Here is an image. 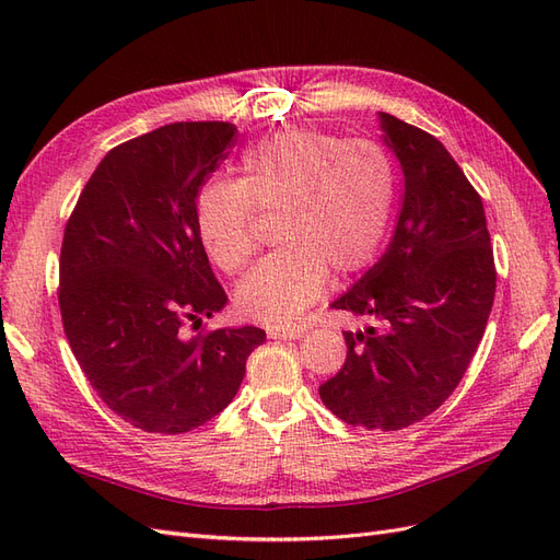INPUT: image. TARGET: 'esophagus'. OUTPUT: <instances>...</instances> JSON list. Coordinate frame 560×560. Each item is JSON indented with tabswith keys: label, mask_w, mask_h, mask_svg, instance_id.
<instances>
[{
	"label": "esophagus",
	"mask_w": 560,
	"mask_h": 560,
	"mask_svg": "<svg viewBox=\"0 0 560 560\" xmlns=\"http://www.w3.org/2000/svg\"><path fill=\"white\" fill-rule=\"evenodd\" d=\"M303 329H280V327H270L268 338H276V341H294V338H301Z\"/></svg>",
	"instance_id": "1"
}]
</instances>
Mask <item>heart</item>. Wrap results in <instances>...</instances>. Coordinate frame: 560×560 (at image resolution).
Returning a JSON list of instances; mask_svg holds the SVG:
<instances>
[{"label":"heart","instance_id":"1","mask_svg":"<svg viewBox=\"0 0 560 560\" xmlns=\"http://www.w3.org/2000/svg\"><path fill=\"white\" fill-rule=\"evenodd\" d=\"M395 202V167L374 142L315 128H284L249 147L243 179H210L196 194V231L212 261L238 273L257 238L254 206L278 210L282 245L235 290L247 319L284 327L319 296L329 270L350 276L374 261Z\"/></svg>","mask_w":560,"mask_h":560}]
</instances>
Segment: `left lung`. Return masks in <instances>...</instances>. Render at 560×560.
<instances>
[{
    "label": "left lung",
    "mask_w": 560,
    "mask_h": 560,
    "mask_svg": "<svg viewBox=\"0 0 560 560\" xmlns=\"http://www.w3.org/2000/svg\"><path fill=\"white\" fill-rule=\"evenodd\" d=\"M404 173V200L383 257L331 308L376 317L346 331L341 371L319 399L352 428L393 432L442 406L477 352L495 299L481 196L434 135L378 112Z\"/></svg>",
    "instance_id": "left-lung-1"
}]
</instances>
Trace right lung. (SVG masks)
Segmentation results:
<instances>
[{
    "label": "right lung",
    "instance_id": "add662e5",
    "mask_svg": "<svg viewBox=\"0 0 560 560\" xmlns=\"http://www.w3.org/2000/svg\"><path fill=\"white\" fill-rule=\"evenodd\" d=\"M235 132L182 121L114 147L65 226L67 341L100 399L151 434L189 432L224 411L266 341L259 327L184 334L226 306L196 231V194Z\"/></svg>",
    "mask_w": 560,
    "mask_h": 560
}]
</instances>
